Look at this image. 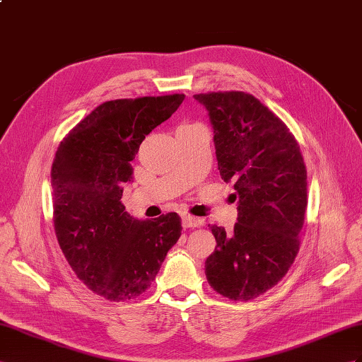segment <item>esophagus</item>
Here are the masks:
<instances>
[{
	"label": "esophagus",
	"mask_w": 362,
	"mask_h": 362,
	"mask_svg": "<svg viewBox=\"0 0 362 362\" xmlns=\"http://www.w3.org/2000/svg\"><path fill=\"white\" fill-rule=\"evenodd\" d=\"M182 225H183L185 229H187V228H199V226H202V220L192 217V216H183Z\"/></svg>",
	"instance_id": "obj_1"
}]
</instances>
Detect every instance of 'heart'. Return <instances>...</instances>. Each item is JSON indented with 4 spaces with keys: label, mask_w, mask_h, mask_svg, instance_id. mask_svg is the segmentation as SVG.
<instances>
[{
    "label": "heart",
    "mask_w": 362,
    "mask_h": 362,
    "mask_svg": "<svg viewBox=\"0 0 362 362\" xmlns=\"http://www.w3.org/2000/svg\"><path fill=\"white\" fill-rule=\"evenodd\" d=\"M185 125H191V124H185Z\"/></svg>",
    "instance_id": "heart-1"
}]
</instances>
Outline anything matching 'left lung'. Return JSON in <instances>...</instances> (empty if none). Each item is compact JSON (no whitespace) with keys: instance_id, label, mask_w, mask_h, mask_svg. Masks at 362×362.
I'll return each instance as SVG.
<instances>
[{"instance_id":"1","label":"left lung","mask_w":362,"mask_h":362,"mask_svg":"<svg viewBox=\"0 0 362 362\" xmlns=\"http://www.w3.org/2000/svg\"><path fill=\"white\" fill-rule=\"evenodd\" d=\"M208 110L220 175L233 182L237 223L212 225L216 251L205 262L212 289L247 301L289 271L308 208V171L300 145L280 117L245 91L194 95Z\"/></svg>"}]
</instances>
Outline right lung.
<instances>
[{
	"label": "right lung",
	"mask_w": 362,
	"mask_h": 362,
	"mask_svg": "<svg viewBox=\"0 0 362 362\" xmlns=\"http://www.w3.org/2000/svg\"><path fill=\"white\" fill-rule=\"evenodd\" d=\"M185 95L108 100L62 139L52 165L53 223L71 269L110 301L151 286L182 234L175 212L137 220L120 202L146 134L170 119Z\"/></svg>",
	"instance_id": "obj_1"
}]
</instances>
